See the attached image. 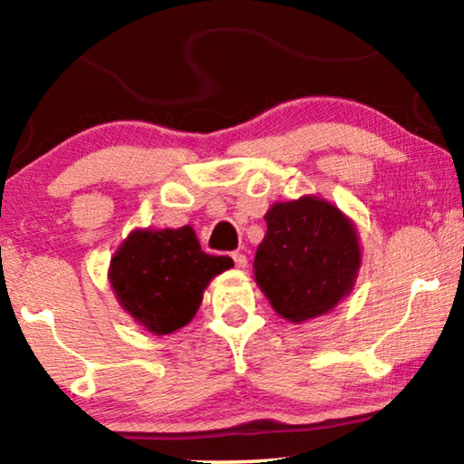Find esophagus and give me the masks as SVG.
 Segmentation results:
<instances>
[{
  "instance_id": "34e87169",
  "label": "esophagus",
  "mask_w": 464,
  "mask_h": 464,
  "mask_svg": "<svg viewBox=\"0 0 464 464\" xmlns=\"http://www.w3.org/2000/svg\"><path fill=\"white\" fill-rule=\"evenodd\" d=\"M231 257H233V262H235V266H237V268H246V266H247V257H246V254H241V251H233Z\"/></svg>"
}]
</instances>
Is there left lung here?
Listing matches in <instances>:
<instances>
[{
    "mask_svg": "<svg viewBox=\"0 0 464 464\" xmlns=\"http://www.w3.org/2000/svg\"><path fill=\"white\" fill-rule=\"evenodd\" d=\"M256 251V282L278 311L301 324L332 311L354 286L360 247L352 223L325 200L274 204Z\"/></svg>",
    "mask_w": 464,
    "mask_h": 464,
    "instance_id": "left-lung-1",
    "label": "left lung"
}]
</instances>
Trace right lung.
<instances>
[{
	"instance_id": "obj_1",
	"label": "right lung",
	"mask_w": 464,
	"mask_h": 464,
	"mask_svg": "<svg viewBox=\"0 0 464 464\" xmlns=\"http://www.w3.org/2000/svg\"><path fill=\"white\" fill-rule=\"evenodd\" d=\"M229 266V257L204 254L188 225L135 231L112 257L110 285L140 325L166 335L196 315L210 278Z\"/></svg>"
}]
</instances>
